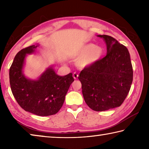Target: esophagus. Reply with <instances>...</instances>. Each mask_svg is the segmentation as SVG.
<instances>
[{
	"mask_svg": "<svg viewBox=\"0 0 149 149\" xmlns=\"http://www.w3.org/2000/svg\"><path fill=\"white\" fill-rule=\"evenodd\" d=\"M78 76H79V74H78L77 73H76V72H74V74H73V77H74V78L75 79H77Z\"/></svg>",
	"mask_w": 149,
	"mask_h": 149,
	"instance_id": "1",
	"label": "esophagus"
}]
</instances>
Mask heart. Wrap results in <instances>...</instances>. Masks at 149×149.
<instances>
[{
	"mask_svg": "<svg viewBox=\"0 0 149 149\" xmlns=\"http://www.w3.org/2000/svg\"><path fill=\"white\" fill-rule=\"evenodd\" d=\"M103 54V49L93 43H87L80 48L75 53L78 58L77 65L80 68H86L99 61Z\"/></svg>",
	"mask_w": 149,
	"mask_h": 149,
	"instance_id": "1",
	"label": "heart"
}]
</instances>
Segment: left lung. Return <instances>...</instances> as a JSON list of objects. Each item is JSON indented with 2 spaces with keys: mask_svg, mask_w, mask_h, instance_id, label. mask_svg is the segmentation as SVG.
<instances>
[{
  "mask_svg": "<svg viewBox=\"0 0 149 149\" xmlns=\"http://www.w3.org/2000/svg\"><path fill=\"white\" fill-rule=\"evenodd\" d=\"M107 43V54L80 72L82 93L88 107L105 111L120 107L129 93L133 81V67L129 51L116 39L98 35Z\"/></svg>",
  "mask_w": 149,
  "mask_h": 149,
  "instance_id": "8db88e82",
  "label": "left lung"
}]
</instances>
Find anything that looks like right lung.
<instances>
[{"mask_svg": "<svg viewBox=\"0 0 149 149\" xmlns=\"http://www.w3.org/2000/svg\"><path fill=\"white\" fill-rule=\"evenodd\" d=\"M37 47L31 45L17 52L10 68V84L15 99L24 110L47 116L56 114L62 108L74 79L72 73L59 76L52 68L47 69L38 80L27 79L22 74L25 57Z\"/></svg>", "mask_w": 149, "mask_h": 149, "instance_id": "right-lung-1", "label": "right lung"}]
</instances>
